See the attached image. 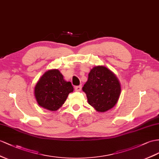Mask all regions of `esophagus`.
I'll use <instances>...</instances> for the list:
<instances>
[{"mask_svg":"<svg viewBox=\"0 0 159 159\" xmlns=\"http://www.w3.org/2000/svg\"><path fill=\"white\" fill-rule=\"evenodd\" d=\"M81 89H82V86H81V85L75 87V91H80Z\"/></svg>","mask_w":159,"mask_h":159,"instance_id":"obj_1","label":"esophagus"}]
</instances>
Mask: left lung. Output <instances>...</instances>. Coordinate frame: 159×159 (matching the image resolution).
Instances as JSON below:
<instances>
[{"mask_svg":"<svg viewBox=\"0 0 159 159\" xmlns=\"http://www.w3.org/2000/svg\"><path fill=\"white\" fill-rule=\"evenodd\" d=\"M83 91L88 103L97 111L105 112L115 106L120 98L121 85L116 76L103 66L93 68Z\"/></svg>","mask_w":159,"mask_h":159,"instance_id":"1","label":"left lung"}]
</instances>
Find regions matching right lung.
<instances>
[{
  "mask_svg": "<svg viewBox=\"0 0 159 159\" xmlns=\"http://www.w3.org/2000/svg\"><path fill=\"white\" fill-rule=\"evenodd\" d=\"M73 90L71 83L64 79L58 69H52L45 72L39 79L34 89V95L39 106L56 111L62 107Z\"/></svg>",
  "mask_w": 159,
  "mask_h": 159,
  "instance_id": "add662e5",
  "label": "right lung"
}]
</instances>
